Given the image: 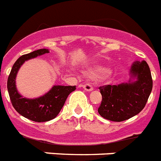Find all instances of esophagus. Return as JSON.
Returning a JSON list of instances; mask_svg holds the SVG:
<instances>
[{"instance_id": "34e87169", "label": "esophagus", "mask_w": 161, "mask_h": 161, "mask_svg": "<svg viewBox=\"0 0 161 161\" xmlns=\"http://www.w3.org/2000/svg\"><path fill=\"white\" fill-rule=\"evenodd\" d=\"M83 89L85 90H86V91H92V90H94V89H93V87L90 86V84H86V85H84Z\"/></svg>"}]
</instances>
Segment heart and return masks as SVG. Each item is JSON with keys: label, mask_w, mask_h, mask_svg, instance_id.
<instances>
[{"label": "heart", "mask_w": 161, "mask_h": 161, "mask_svg": "<svg viewBox=\"0 0 161 161\" xmlns=\"http://www.w3.org/2000/svg\"><path fill=\"white\" fill-rule=\"evenodd\" d=\"M109 72V69L108 67H103V66H94L93 67H90L86 71V75H90L91 77H98L101 75H103L105 74H108Z\"/></svg>", "instance_id": "heart-1"}]
</instances>
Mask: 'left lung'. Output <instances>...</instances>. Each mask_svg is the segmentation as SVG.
<instances>
[{"instance_id": "left-lung-1", "label": "left lung", "mask_w": 161, "mask_h": 161, "mask_svg": "<svg viewBox=\"0 0 161 161\" xmlns=\"http://www.w3.org/2000/svg\"><path fill=\"white\" fill-rule=\"evenodd\" d=\"M128 83L99 87L102 103L97 112L101 116L120 122L136 116L144 108L152 90V78L146 61H136L130 68Z\"/></svg>"}]
</instances>
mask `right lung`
<instances>
[{
	"label": "right lung",
	"mask_w": 161,
	"mask_h": 161,
	"mask_svg": "<svg viewBox=\"0 0 161 161\" xmlns=\"http://www.w3.org/2000/svg\"><path fill=\"white\" fill-rule=\"evenodd\" d=\"M48 53L49 49H41L22 55L14 63L8 77L7 89L12 105L21 116L32 121L45 122L53 120L63 108L67 96L75 90V86H53L48 93L36 98H26L18 92L15 79L23 63Z\"/></svg>",
	"instance_id": "add662e5"
}]
</instances>
